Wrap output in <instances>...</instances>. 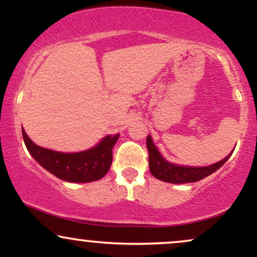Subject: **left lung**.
<instances>
[{
	"label": "left lung",
	"mask_w": 257,
	"mask_h": 257,
	"mask_svg": "<svg viewBox=\"0 0 257 257\" xmlns=\"http://www.w3.org/2000/svg\"><path fill=\"white\" fill-rule=\"evenodd\" d=\"M146 145L147 150H149L150 172L155 178L162 180V181L170 182V184H188V182L199 181V180L204 179L205 176L213 174L220 167H222L223 163L231 156H227L225 159L209 167H180L169 163L162 157L157 147L153 145L151 137H147Z\"/></svg>",
	"instance_id": "1"
}]
</instances>
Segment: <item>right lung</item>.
<instances>
[{
	"label": "right lung",
	"instance_id": "1",
	"mask_svg": "<svg viewBox=\"0 0 257 257\" xmlns=\"http://www.w3.org/2000/svg\"><path fill=\"white\" fill-rule=\"evenodd\" d=\"M23 139L28 151L44 169L57 178L69 182H90L101 179L110 169L112 149L118 140V134L106 137L98 146L78 153H61L37 146L26 135Z\"/></svg>",
	"mask_w": 257,
	"mask_h": 257
}]
</instances>
